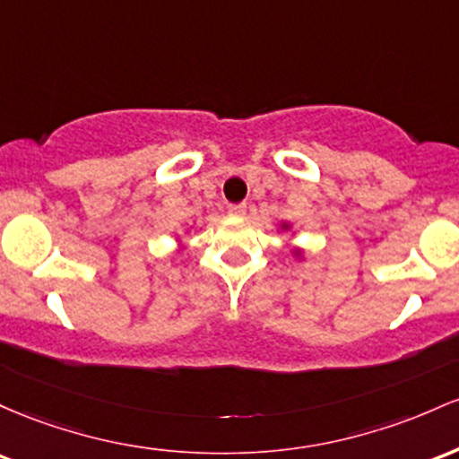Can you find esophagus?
Here are the masks:
<instances>
[{
    "mask_svg": "<svg viewBox=\"0 0 459 459\" xmlns=\"http://www.w3.org/2000/svg\"><path fill=\"white\" fill-rule=\"evenodd\" d=\"M228 212L231 216H243L247 212V204H231L228 205Z\"/></svg>",
    "mask_w": 459,
    "mask_h": 459,
    "instance_id": "1",
    "label": "esophagus"
}]
</instances>
